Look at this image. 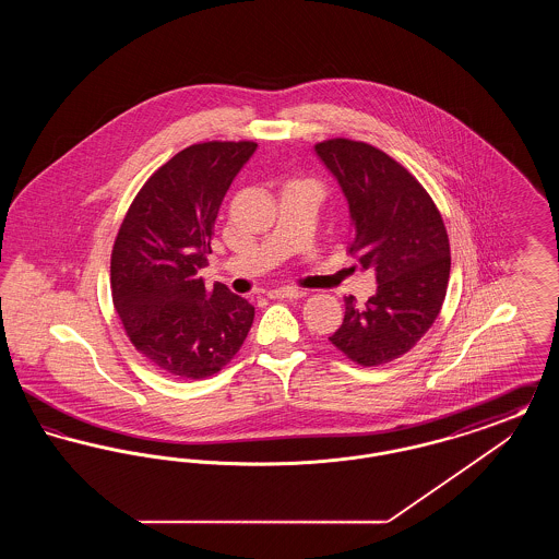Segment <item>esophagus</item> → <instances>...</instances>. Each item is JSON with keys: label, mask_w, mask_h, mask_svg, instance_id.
<instances>
[{"label": "esophagus", "mask_w": 559, "mask_h": 559, "mask_svg": "<svg viewBox=\"0 0 559 559\" xmlns=\"http://www.w3.org/2000/svg\"><path fill=\"white\" fill-rule=\"evenodd\" d=\"M267 295L274 299H301L306 297V292L297 287H281V289H272Z\"/></svg>", "instance_id": "34e87169"}]
</instances>
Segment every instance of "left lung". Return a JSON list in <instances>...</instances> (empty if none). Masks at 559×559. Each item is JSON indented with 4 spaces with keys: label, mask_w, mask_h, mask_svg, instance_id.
I'll return each mask as SVG.
<instances>
[{
    "label": "left lung",
    "mask_w": 559,
    "mask_h": 559,
    "mask_svg": "<svg viewBox=\"0 0 559 559\" xmlns=\"http://www.w3.org/2000/svg\"><path fill=\"white\" fill-rule=\"evenodd\" d=\"M344 190L354 226L349 251L374 270L365 308L346 297V317L329 342L362 367L406 354L438 319L451 276V245L419 180L383 151L347 138L314 146Z\"/></svg>",
    "instance_id": "obj_1"
}]
</instances>
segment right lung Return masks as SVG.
<instances>
[{
    "label": "right lung",
    "instance_id": "obj_1",
    "mask_svg": "<svg viewBox=\"0 0 559 559\" xmlns=\"http://www.w3.org/2000/svg\"><path fill=\"white\" fill-rule=\"evenodd\" d=\"M258 144H192L146 180L110 253V295L133 347L178 379L222 371L255 308L222 283L205 287L213 224L226 190Z\"/></svg>",
    "mask_w": 559,
    "mask_h": 559
}]
</instances>
